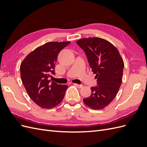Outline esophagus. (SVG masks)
<instances>
[{"mask_svg":"<svg viewBox=\"0 0 147 147\" xmlns=\"http://www.w3.org/2000/svg\"><path fill=\"white\" fill-rule=\"evenodd\" d=\"M74 84L75 86H77L78 88H81L83 87V85H82V84H77V83H74Z\"/></svg>","mask_w":147,"mask_h":147,"instance_id":"34e87169","label":"esophagus"}]
</instances>
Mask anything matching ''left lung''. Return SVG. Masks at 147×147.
Wrapping results in <instances>:
<instances>
[{"mask_svg": "<svg viewBox=\"0 0 147 147\" xmlns=\"http://www.w3.org/2000/svg\"><path fill=\"white\" fill-rule=\"evenodd\" d=\"M77 43L85 52L97 86L92 87L91 94L83 99L85 105L101 110L116 97L122 83L124 62L117 48L105 39L84 38Z\"/></svg>", "mask_w": 147, "mask_h": 147, "instance_id": "obj_1", "label": "left lung"}]
</instances>
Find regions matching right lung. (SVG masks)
Here are the masks:
<instances>
[{
  "instance_id": "1",
  "label": "right lung",
  "mask_w": 147,
  "mask_h": 147,
  "mask_svg": "<svg viewBox=\"0 0 147 147\" xmlns=\"http://www.w3.org/2000/svg\"><path fill=\"white\" fill-rule=\"evenodd\" d=\"M70 42H51L30 52L22 62L20 74L28 94L43 109H52L63 100L67 85L58 84L49 80L55 75L57 55Z\"/></svg>"
}]
</instances>
